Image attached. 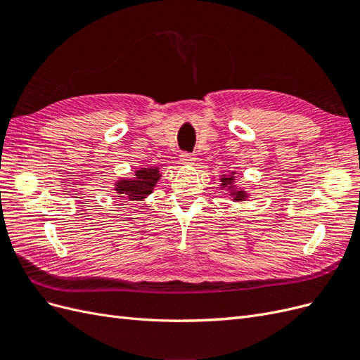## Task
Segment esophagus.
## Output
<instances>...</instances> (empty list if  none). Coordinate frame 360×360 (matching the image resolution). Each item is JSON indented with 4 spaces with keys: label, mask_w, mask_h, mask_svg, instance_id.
Returning a JSON list of instances; mask_svg holds the SVG:
<instances>
[{
    "label": "esophagus",
    "mask_w": 360,
    "mask_h": 360,
    "mask_svg": "<svg viewBox=\"0 0 360 360\" xmlns=\"http://www.w3.org/2000/svg\"><path fill=\"white\" fill-rule=\"evenodd\" d=\"M180 162H181V165H193V163H195V158H193V155H191V153H181Z\"/></svg>",
    "instance_id": "1"
}]
</instances>
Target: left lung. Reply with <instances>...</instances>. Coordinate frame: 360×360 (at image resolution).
Returning <instances> with one entry per match:
<instances>
[{"instance_id": "obj_1", "label": "left lung", "mask_w": 360, "mask_h": 360, "mask_svg": "<svg viewBox=\"0 0 360 360\" xmlns=\"http://www.w3.org/2000/svg\"><path fill=\"white\" fill-rule=\"evenodd\" d=\"M236 174L237 171H230V172H225L219 177V188L224 191H226L230 193V197L233 198V201L236 202H242L246 201L249 198V192L245 189H240L236 186Z\"/></svg>"}]
</instances>
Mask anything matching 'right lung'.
Listing matches in <instances>:
<instances>
[{"instance_id":"obj_1","label":"right lung","mask_w":360,"mask_h":360,"mask_svg":"<svg viewBox=\"0 0 360 360\" xmlns=\"http://www.w3.org/2000/svg\"><path fill=\"white\" fill-rule=\"evenodd\" d=\"M162 174L158 167L136 168L134 177H120L114 183V191L126 201H143L153 193Z\"/></svg>"}]
</instances>
